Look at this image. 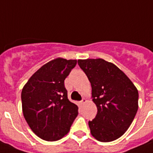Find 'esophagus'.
Returning a JSON list of instances; mask_svg holds the SVG:
<instances>
[{"label": "esophagus", "instance_id": "esophagus-1", "mask_svg": "<svg viewBox=\"0 0 153 153\" xmlns=\"http://www.w3.org/2000/svg\"><path fill=\"white\" fill-rule=\"evenodd\" d=\"M85 102H86L85 99H82V100L81 101V103H82V104H84V103H85Z\"/></svg>", "mask_w": 153, "mask_h": 153}]
</instances>
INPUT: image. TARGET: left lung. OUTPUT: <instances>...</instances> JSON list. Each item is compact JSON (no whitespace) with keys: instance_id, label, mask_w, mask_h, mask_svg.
I'll use <instances>...</instances> for the list:
<instances>
[{"instance_id":"left-lung-1","label":"left lung","mask_w":153,"mask_h":153,"mask_svg":"<svg viewBox=\"0 0 153 153\" xmlns=\"http://www.w3.org/2000/svg\"><path fill=\"white\" fill-rule=\"evenodd\" d=\"M78 64L91 83L98 109L95 119L88 122L91 134L102 143L119 139L137 112V88L123 71L104 59H79Z\"/></svg>"}]
</instances>
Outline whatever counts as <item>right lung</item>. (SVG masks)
Masks as SVG:
<instances>
[{"label":"right lung","mask_w":153,"mask_h":153,"mask_svg":"<svg viewBox=\"0 0 153 153\" xmlns=\"http://www.w3.org/2000/svg\"><path fill=\"white\" fill-rule=\"evenodd\" d=\"M77 60L58 58L40 68L21 91L25 120L38 137L57 141L69 132L78 108L68 99L65 79Z\"/></svg>","instance_id":"right-lung-1"}]
</instances>
